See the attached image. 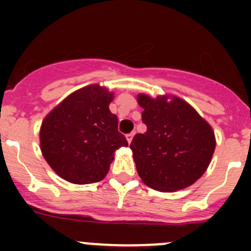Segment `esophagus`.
<instances>
[{
  "instance_id": "esophagus-1",
  "label": "esophagus",
  "mask_w": 251,
  "mask_h": 251,
  "mask_svg": "<svg viewBox=\"0 0 251 251\" xmlns=\"http://www.w3.org/2000/svg\"><path fill=\"white\" fill-rule=\"evenodd\" d=\"M127 141H128V143H130V142H132V139H133V137H134V132H132V133H129V134H127Z\"/></svg>"
}]
</instances>
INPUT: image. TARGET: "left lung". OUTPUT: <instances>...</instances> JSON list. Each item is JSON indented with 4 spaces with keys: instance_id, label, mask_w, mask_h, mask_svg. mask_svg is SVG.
Instances as JSON below:
<instances>
[{
    "instance_id": "obj_1",
    "label": "left lung",
    "mask_w": 251,
    "mask_h": 251,
    "mask_svg": "<svg viewBox=\"0 0 251 251\" xmlns=\"http://www.w3.org/2000/svg\"><path fill=\"white\" fill-rule=\"evenodd\" d=\"M147 132L130 143L137 172L157 191L172 192L191 186L207 170L214 154L211 126L178 97L137 95Z\"/></svg>"
}]
</instances>
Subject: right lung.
Returning a JSON list of instances; mask_svg holds the SVG:
<instances>
[{"label":"right lung","mask_w":251,"mask_h":251,"mask_svg":"<svg viewBox=\"0 0 251 251\" xmlns=\"http://www.w3.org/2000/svg\"><path fill=\"white\" fill-rule=\"evenodd\" d=\"M114 95L93 84L66 97L44 119L40 147L61 178L76 185L99 182L109 171L114 152L127 147L118 118L109 110Z\"/></svg>","instance_id":"right-lung-1"}]
</instances>
